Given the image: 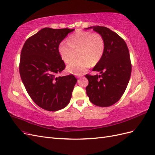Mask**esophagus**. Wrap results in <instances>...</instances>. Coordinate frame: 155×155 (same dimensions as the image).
<instances>
[{
    "label": "esophagus",
    "instance_id": "obj_1",
    "mask_svg": "<svg viewBox=\"0 0 155 155\" xmlns=\"http://www.w3.org/2000/svg\"><path fill=\"white\" fill-rule=\"evenodd\" d=\"M78 78H81V77H82V76H78ZM78 82H79V81H78Z\"/></svg>",
    "mask_w": 155,
    "mask_h": 155
}]
</instances>
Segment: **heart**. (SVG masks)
<instances>
[{"label":"heart","instance_id":"1","mask_svg":"<svg viewBox=\"0 0 155 155\" xmlns=\"http://www.w3.org/2000/svg\"><path fill=\"white\" fill-rule=\"evenodd\" d=\"M67 42H60L58 52L65 63H69L76 55L78 58L67 66V71L74 74L84 73L91 65H95L102 59L105 51L103 37L99 33L78 30L68 38Z\"/></svg>","mask_w":155,"mask_h":155}]
</instances>
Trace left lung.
Segmentation results:
<instances>
[{"label":"left lung","instance_id":"obj_1","mask_svg":"<svg viewBox=\"0 0 155 155\" xmlns=\"http://www.w3.org/2000/svg\"><path fill=\"white\" fill-rule=\"evenodd\" d=\"M90 28L103 37L105 51L93 69L101 74L86 75L89 81L86 94L94 104L107 107L120 99L129 84L132 69L129 51L125 41L108 28L94 26L85 29Z\"/></svg>","mask_w":155,"mask_h":155}]
</instances>
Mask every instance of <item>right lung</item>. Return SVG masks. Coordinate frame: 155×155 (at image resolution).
Wrapping results in <instances>:
<instances>
[{
    "label": "right lung",
    "mask_w": 155,
    "mask_h": 155,
    "mask_svg": "<svg viewBox=\"0 0 155 155\" xmlns=\"http://www.w3.org/2000/svg\"><path fill=\"white\" fill-rule=\"evenodd\" d=\"M74 30L44 28L30 37L22 48V82L34 102L48 111L67 107L77 81L73 74L56 77L65 68L58 52L59 44Z\"/></svg>",
    "instance_id": "add662e5"
}]
</instances>
